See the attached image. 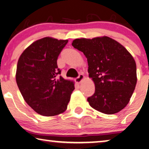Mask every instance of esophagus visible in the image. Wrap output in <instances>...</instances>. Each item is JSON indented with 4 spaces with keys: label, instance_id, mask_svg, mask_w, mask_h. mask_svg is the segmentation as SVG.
<instances>
[{
    "label": "esophagus",
    "instance_id": "34e87169",
    "mask_svg": "<svg viewBox=\"0 0 149 149\" xmlns=\"http://www.w3.org/2000/svg\"><path fill=\"white\" fill-rule=\"evenodd\" d=\"M83 78H84V75L82 74H79V75H78L77 77L75 79V80H76L77 82H80L83 79Z\"/></svg>",
    "mask_w": 149,
    "mask_h": 149
}]
</instances>
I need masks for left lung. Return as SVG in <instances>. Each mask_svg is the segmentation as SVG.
Listing matches in <instances>:
<instances>
[{"mask_svg":"<svg viewBox=\"0 0 149 149\" xmlns=\"http://www.w3.org/2000/svg\"><path fill=\"white\" fill-rule=\"evenodd\" d=\"M88 59V73L95 93L88 97L91 107L112 114L129 102L137 82L136 64L124 46L109 37L75 39L72 43Z\"/></svg>","mask_w":149,"mask_h":149,"instance_id":"obj_1","label":"left lung"}]
</instances>
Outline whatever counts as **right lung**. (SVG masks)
<instances>
[{
	"label": "right lung",
	"instance_id": "obj_1",
	"mask_svg": "<svg viewBox=\"0 0 149 149\" xmlns=\"http://www.w3.org/2000/svg\"><path fill=\"white\" fill-rule=\"evenodd\" d=\"M67 40L44 38L24 50L19 58L16 80L26 104L38 114L50 117L64 112L74 91L64 79L57 59Z\"/></svg>",
	"mask_w": 149,
	"mask_h": 149
}]
</instances>
